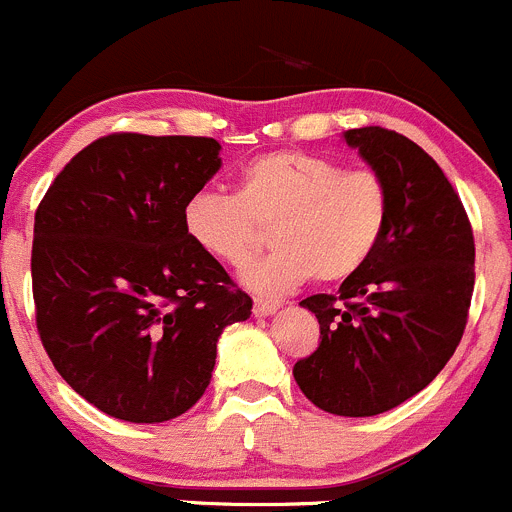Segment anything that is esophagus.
Segmentation results:
<instances>
[{"label":"esophagus","mask_w":512,"mask_h":512,"mask_svg":"<svg viewBox=\"0 0 512 512\" xmlns=\"http://www.w3.org/2000/svg\"><path fill=\"white\" fill-rule=\"evenodd\" d=\"M279 309V301L271 299H253V314L256 316H269Z\"/></svg>","instance_id":"esophagus-1"}]
</instances>
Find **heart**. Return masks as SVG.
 <instances>
[{"instance_id":"b5f03b06","label":"heart","mask_w":512,"mask_h":512,"mask_svg":"<svg viewBox=\"0 0 512 512\" xmlns=\"http://www.w3.org/2000/svg\"><path fill=\"white\" fill-rule=\"evenodd\" d=\"M392 213V193L374 168L304 150H271L248 160L238 193L201 188L183 208V226L201 251L243 266L274 226L276 248L243 271L259 294H286L309 279L339 284L369 264Z\"/></svg>"}]
</instances>
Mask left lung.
Returning <instances> with one entry per match:
<instances>
[{
  "label": "left lung",
  "mask_w": 512,
  "mask_h": 512,
  "mask_svg": "<svg viewBox=\"0 0 512 512\" xmlns=\"http://www.w3.org/2000/svg\"><path fill=\"white\" fill-rule=\"evenodd\" d=\"M344 138L387 178L392 213L369 264L339 294L301 301L319 319V347L294 364V379L324 412L372 417L415 397L455 354L475 238L460 196L420 145L387 128Z\"/></svg>",
  "instance_id": "obj_1"
}]
</instances>
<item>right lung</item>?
Here are the masks:
<instances>
[{"mask_svg":"<svg viewBox=\"0 0 512 512\" xmlns=\"http://www.w3.org/2000/svg\"><path fill=\"white\" fill-rule=\"evenodd\" d=\"M218 150L198 135H105L60 170L34 213L42 347L115 420L191 410L221 332L251 316V296L183 226L186 201L221 168Z\"/></svg>","mask_w":512,"mask_h":512,"instance_id":"1","label":"right lung"}]
</instances>
